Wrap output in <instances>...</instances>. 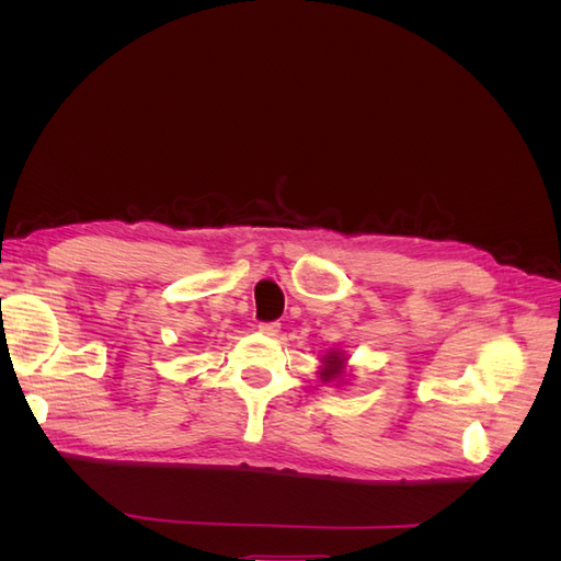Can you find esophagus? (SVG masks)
<instances>
[{"mask_svg":"<svg viewBox=\"0 0 561 561\" xmlns=\"http://www.w3.org/2000/svg\"><path fill=\"white\" fill-rule=\"evenodd\" d=\"M260 332L266 336H276L280 332L278 322H260Z\"/></svg>","mask_w":561,"mask_h":561,"instance_id":"esophagus-1","label":"esophagus"}]
</instances>
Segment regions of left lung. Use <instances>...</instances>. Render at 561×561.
<instances>
[{
  "label": "left lung",
  "instance_id": "8db88e82",
  "mask_svg": "<svg viewBox=\"0 0 561 561\" xmlns=\"http://www.w3.org/2000/svg\"><path fill=\"white\" fill-rule=\"evenodd\" d=\"M322 369H320V379L322 381H332L344 377V367H346V355L342 351H330L325 358H322Z\"/></svg>",
  "mask_w": 561,
  "mask_h": 561
}]
</instances>
